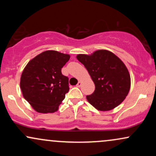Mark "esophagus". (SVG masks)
Segmentation results:
<instances>
[{"label": "esophagus", "mask_w": 156, "mask_h": 156, "mask_svg": "<svg viewBox=\"0 0 156 156\" xmlns=\"http://www.w3.org/2000/svg\"><path fill=\"white\" fill-rule=\"evenodd\" d=\"M81 84H82V82L81 81H78V84H77V87H80V86H81Z\"/></svg>", "instance_id": "1"}]
</instances>
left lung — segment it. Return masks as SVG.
<instances>
[{
  "label": "left lung",
  "instance_id": "obj_1",
  "mask_svg": "<svg viewBox=\"0 0 156 156\" xmlns=\"http://www.w3.org/2000/svg\"><path fill=\"white\" fill-rule=\"evenodd\" d=\"M88 71L95 85L94 92L87 96L96 109L110 111L118 106L128 95L130 76L122 61L112 52L98 50L90 55L76 56Z\"/></svg>",
  "mask_w": 156,
  "mask_h": 156
}]
</instances>
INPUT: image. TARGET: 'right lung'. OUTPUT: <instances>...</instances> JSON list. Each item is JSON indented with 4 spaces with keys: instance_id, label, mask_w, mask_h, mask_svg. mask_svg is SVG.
Listing matches in <instances>:
<instances>
[{
    "instance_id": "right-lung-1",
    "label": "right lung",
    "mask_w": 156,
    "mask_h": 156,
    "mask_svg": "<svg viewBox=\"0 0 156 156\" xmlns=\"http://www.w3.org/2000/svg\"><path fill=\"white\" fill-rule=\"evenodd\" d=\"M70 55L46 51L29 61L20 78L23 95L39 113H54L69 91L68 78L62 68Z\"/></svg>"
}]
</instances>
